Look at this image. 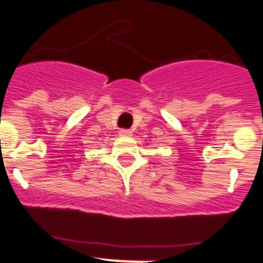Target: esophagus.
<instances>
[{
	"label": "esophagus",
	"instance_id": "34e87169",
	"mask_svg": "<svg viewBox=\"0 0 263 263\" xmlns=\"http://www.w3.org/2000/svg\"><path fill=\"white\" fill-rule=\"evenodd\" d=\"M119 136H122V137H131L132 136V131H129V129H120V131H119Z\"/></svg>",
	"mask_w": 263,
	"mask_h": 263
}]
</instances>
